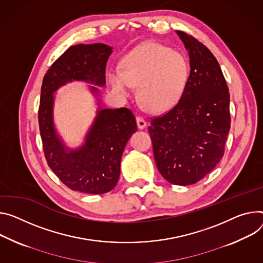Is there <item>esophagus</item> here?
Returning <instances> with one entry per match:
<instances>
[{
    "mask_svg": "<svg viewBox=\"0 0 263 263\" xmlns=\"http://www.w3.org/2000/svg\"><path fill=\"white\" fill-rule=\"evenodd\" d=\"M136 123H137L138 129H145L146 126H147V123H146L145 119L142 118V117H140V116L136 117Z\"/></svg>",
    "mask_w": 263,
    "mask_h": 263,
    "instance_id": "34e87169",
    "label": "esophagus"
}]
</instances>
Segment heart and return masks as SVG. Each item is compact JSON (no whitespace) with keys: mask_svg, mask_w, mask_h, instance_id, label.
<instances>
[{"mask_svg":"<svg viewBox=\"0 0 263 263\" xmlns=\"http://www.w3.org/2000/svg\"><path fill=\"white\" fill-rule=\"evenodd\" d=\"M190 79L186 58L158 43H145L127 53L122 70L112 69V88L128 97L138 86V100L147 111L161 113L174 108L185 92Z\"/></svg>","mask_w":263,"mask_h":263,"instance_id":"heart-1","label":"heart"}]
</instances>
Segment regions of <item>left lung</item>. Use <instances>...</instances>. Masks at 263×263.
Returning <instances> with one entry per match:
<instances>
[{"label":"left lung","instance_id":"1","mask_svg":"<svg viewBox=\"0 0 263 263\" xmlns=\"http://www.w3.org/2000/svg\"><path fill=\"white\" fill-rule=\"evenodd\" d=\"M176 33L189 52L187 87L173 109L152 119L149 133L162 177L189 185L209 174L223 156L231 126L230 93L213 53L195 37Z\"/></svg>","mask_w":263,"mask_h":263}]
</instances>
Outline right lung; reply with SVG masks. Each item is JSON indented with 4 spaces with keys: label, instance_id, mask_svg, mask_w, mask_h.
<instances>
[{
    "label": "right lung",
    "instance_id": "right-lung-1",
    "mask_svg": "<svg viewBox=\"0 0 263 263\" xmlns=\"http://www.w3.org/2000/svg\"><path fill=\"white\" fill-rule=\"evenodd\" d=\"M113 48L106 44H79L68 48L44 77L39 125L47 163L69 189L86 194L113 190L121 174V160L128 140L136 132L135 116L127 108H103L101 91L106 85V65ZM72 81H85L97 100V115L83 144L68 147L57 133L53 107L55 92Z\"/></svg>",
    "mask_w": 263,
    "mask_h": 263
}]
</instances>
